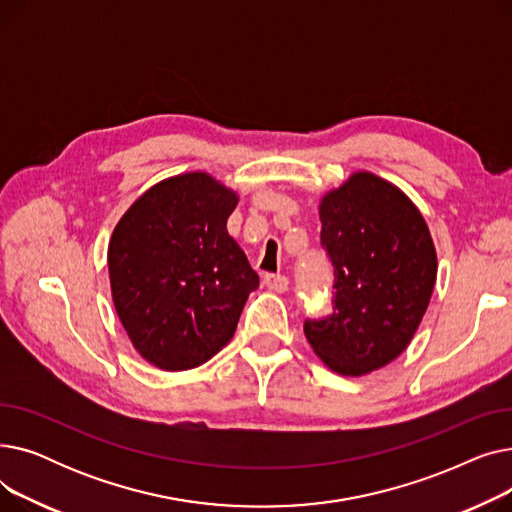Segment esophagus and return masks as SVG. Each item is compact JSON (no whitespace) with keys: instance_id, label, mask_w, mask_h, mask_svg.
Returning a JSON list of instances; mask_svg holds the SVG:
<instances>
[{"instance_id":"34e87169","label":"esophagus","mask_w":512,"mask_h":512,"mask_svg":"<svg viewBox=\"0 0 512 512\" xmlns=\"http://www.w3.org/2000/svg\"><path fill=\"white\" fill-rule=\"evenodd\" d=\"M263 284L274 292H286L288 290V278L282 274H265Z\"/></svg>"}]
</instances>
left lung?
Masks as SVG:
<instances>
[{
  "mask_svg": "<svg viewBox=\"0 0 512 512\" xmlns=\"http://www.w3.org/2000/svg\"><path fill=\"white\" fill-rule=\"evenodd\" d=\"M319 220L334 265V307L307 319L305 336L336 373L365 375L415 336L436 284L434 242L411 199L369 172L321 199Z\"/></svg>",
  "mask_w": 512,
  "mask_h": 512,
  "instance_id": "1",
  "label": "left lung"
}]
</instances>
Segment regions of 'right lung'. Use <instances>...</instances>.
<instances>
[{
  "label": "right lung",
  "mask_w": 512,
  "mask_h": 512,
  "mask_svg": "<svg viewBox=\"0 0 512 512\" xmlns=\"http://www.w3.org/2000/svg\"><path fill=\"white\" fill-rule=\"evenodd\" d=\"M236 203L209 174H180L151 186L112 234L107 267L118 317L159 369H193L222 351L259 286L226 230Z\"/></svg>",
  "instance_id": "add662e5"
}]
</instances>
